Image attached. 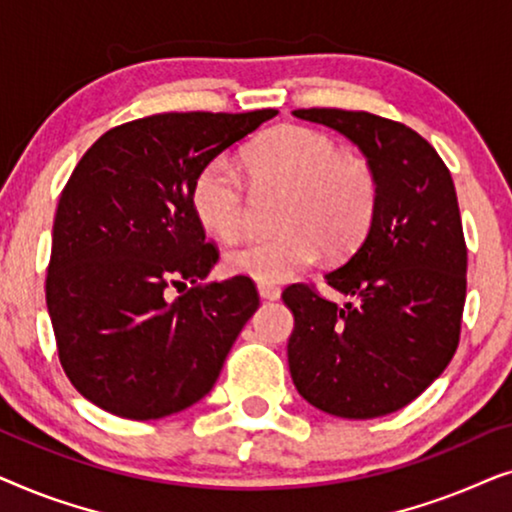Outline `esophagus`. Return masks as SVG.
I'll return each instance as SVG.
<instances>
[{"label":"esophagus","instance_id":"obj_1","mask_svg":"<svg viewBox=\"0 0 512 512\" xmlns=\"http://www.w3.org/2000/svg\"><path fill=\"white\" fill-rule=\"evenodd\" d=\"M258 293H261V298L265 300H277L279 298V286L277 284H270V282H258Z\"/></svg>","mask_w":512,"mask_h":512}]
</instances>
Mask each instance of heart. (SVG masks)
<instances>
[{"instance_id":"b5f03b06","label":"heart","mask_w":512,"mask_h":512,"mask_svg":"<svg viewBox=\"0 0 512 512\" xmlns=\"http://www.w3.org/2000/svg\"><path fill=\"white\" fill-rule=\"evenodd\" d=\"M242 167L258 188H286L279 212L284 230L249 237L228 249L226 270L258 282H282L317 261L359 247L373 226L380 186L363 158L342 156L340 144L303 125H279L247 146ZM193 212L207 233L233 240L247 221V188L228 158H212L191 184Z\"/></svg>"}]
</instances>
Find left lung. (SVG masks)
Here are the masks:
<instances>
[{
  "label": "left lung",
  "mask_w": 512,
  "mask_h": 512,
  "mask_svg": "<svg viewBox=\"0 0 512 512\" xmlns=\"http://www.w3.org/2000/svg\"><path fill=\"white\" fill-rule=\"evenodd\" d=\"M293 116L352 139L380 186L366 240L326 275L354 303H333L310 284L282 293L296 319L293 384L328 415H389L415 401L457 352L466 303L457 191L443 158L408 125L345 109H296Z\"/></svg>",
  "instance_id": "left-lung-1"
}]
</instances>
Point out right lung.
I'll return each mask as SVG.
<instances>
[{"instance_id": "1", "label": "right lung", "mask_w": 512, "mask_h": 512, "mask_svg": "<svg viewBox=\"0 0 512 512\" xmlns=\"http://www.w3.org/2000/svg\"><path fill=\"white\" fill-rule=\"evenodd\" d=\"M277 114L137 118L104 132L74 167L53 221L46 305L62 370L97 408L146 422L214 387L261 300L242 275L200 284L219 249L205 240L191 184ZM172 288L187 291L172 301Z\"/></svg>"}]
</instances>
